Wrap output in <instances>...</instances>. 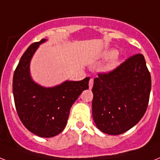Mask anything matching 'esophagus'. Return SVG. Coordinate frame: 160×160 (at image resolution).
<instances>
[{
    "label": "esophagus",
    "mask_w": 160,
    "mask_h": 160,
    "mask_svg": "<svg viewBox=\"0 0 160 160\" xmlns=\"http://www.w3.org/2000/svg\"><path fill=\"white\" fill-rule=\"evenodd\" d=\"M93 85V79L91 78L90 80H89V89H92V87Z\"/></svg>",
    "instance_id": "obj_1"
}]
</instances>
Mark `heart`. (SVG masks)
<instances>
[{"label":"heart","mask_w":160,"mask_h":160,"mask_svg":"<svg viewBox=\"0 0 160 160\" xmlns=\"http://www.w3.org/2000/svg\"><path fill=\"white\" fill-rule=\"evenodd\" d=\"M105 58H110V57H112V58L111 62H109V64L108 66V69H112L117 64H118V55L115 52V51H109V52H108L105 53Z\"/></svg>","instance_id":"heart-1"}]
</instances>
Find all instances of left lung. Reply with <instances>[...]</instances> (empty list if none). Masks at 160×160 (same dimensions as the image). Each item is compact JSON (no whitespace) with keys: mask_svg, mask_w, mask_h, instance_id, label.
<instances>
[{"mask_svg":"<svg viewBox=\"0 0 160 160\" xmlns=\"http://www.w3.org/2000/svg\"><path fill=\"white\" fill-rule=\"evenodd\" d=\"M151 76L144 56L137 53L107 73H98L92 91L96 126L108 135H120L139 122L147 109Z\"/></svg>","mask_w":160,"mask_h":160,"instance_id":"8db88e82","label":"left lung"}]
</instances>
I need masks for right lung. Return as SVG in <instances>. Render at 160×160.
Listing matches in <instances>:
<instances>
[{"mask_svg":"<svg viewBox=\"0 0 160 160\" xmlns=\"http://www.w3.org/2000/svg\"><path fill=\"white\" fill-rule=\"evenodd\" d=\"M33 42L21 57L13 76L15 108L24 127L40 137H52L67 126L71 106L84 89L89 78L80 81H66L53 88L35 84L29 76V63L39 44Z\"/></svg>","mask_w":160,"mask_h":160,"instance_id":"obj_1","label":"right lung"}]
</instances>
